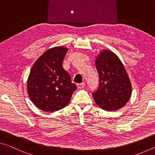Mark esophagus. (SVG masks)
I'll return each instance as SVG.
<instances>
[{"instance_id": "34e87169", "label": "esophagus", "mask_w": 155, "mask_h": 155, "mask_svg": "<svg viewBox=\"0 0 155 155\" xmlns=\"http://www.w3.org/2000/svg\"><path fill=\"white\" fill-rule=\"evenodd\" d=\"M78 88H82L84 87L85 86V83L84 82H82V83H80V84H77Z\"/></svg>"}]
</instances>
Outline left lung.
Masks as SVG:
<instances>
[{
  "mask_svg": "<svg viewBox=\"0 0 155 155\" xmlns=\"http://www.w3.org/2000/svg\"><path fill=\"white\" fill-rule=\"evenodd\" d=\"M100 85L93 93L99 107L108 111L117 110L130 100L132 86L128 73L117 55L108 49L101 51L95 60Z\"/></svg>",
  "mask_w": 155,
  "mask_h": 155,
  "instance_id": "obj_1",
  "label": "left lung"
}]
</instances>
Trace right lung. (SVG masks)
Listing matches in <instances>:
<instances>
[{
  "mask_svg": "<svg viewBox=\"0 0 155 155\" xmlns=\"http://www.w3.org/2000/svg\"><path fill=\"white\" fill-rule=\"evenodd\" d=\"M68 49L56 47L46 51L33 65L27 80V93L34 105L45 112L64 108L77 86L62 67Z\"/></svg>",
  "mask_w": 155,
  "mask_h": 155,
  "instance_id": "1",
  "label": "right lung"
}]
</instances>
